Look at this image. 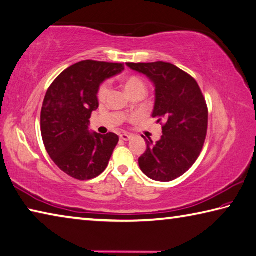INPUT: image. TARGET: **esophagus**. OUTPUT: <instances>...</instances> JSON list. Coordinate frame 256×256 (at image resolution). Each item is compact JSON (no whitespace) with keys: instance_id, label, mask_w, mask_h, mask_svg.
I'll return each instance as SVG.
<instances>
[{"instance_id":"obj_1","label":"esophagus","mask_w":256,"mask_h":256,"mask_svg":"<svg viewBox=\"0 0 256 256\" xmlns=\"http://www.w3.org/2000/svg\"><path fill=\"white\" fill-rule=\"evenodd\" d=\"M131 138L132 136H130V134H128V133H123V134H120V138L122 141H128Z\"/></svg>"}]
</instances>
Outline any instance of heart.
Segmentation results:
<instances>
[{"label": "heart", "instance_id": "heart-1", "mask_svg": "<svg viewBox=\"0 0 256 256\" xmlns=\"http://www.w3.org/2000/svg\"><path fill=\"white\" fill-rule=\"evenodd\" d=\"M123 87L125 92L131 96L136 94L138 92H146V85H144L143 80L140 77L138 76H128L123 80ZM110 92V86L108 84H102L100 87L98 88V92H97V96H98V100L100 102H104L106 100Z\"/></svg>", "mask_w": 256, "mask_h": 256}]
</instances>
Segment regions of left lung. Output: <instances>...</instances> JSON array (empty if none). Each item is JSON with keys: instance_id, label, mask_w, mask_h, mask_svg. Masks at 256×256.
Returning a JSON list of instances; mask_svg holds the SVG:
<instances>
[{"instance_id": "left-lung-1", "label": "left lung", "mask_w": 256, "mask_h": 256, "mask_svg": "<svg viewBox=\"0 0 256 256\" xmlns=\"http://www.w3.org/2000/svg\"><path fill=\"white\" fill-rule=\"evenodd\" d=\"M126 64L153 82L152 118L164 122L160 140H146V151L138 158V166L152 180L172 181L187 172L200 154L208 126L206 100L197 82L172 64Z\"/></svg>"}]
</instances>
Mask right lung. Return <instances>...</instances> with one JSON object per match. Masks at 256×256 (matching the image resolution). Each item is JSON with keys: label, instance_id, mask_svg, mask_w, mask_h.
<instances>
[{"label": "right lung", "instance_id": "obj_1", "mask_svg": "<svg viewBox=\"0 0 256 256\" xmlns=\"http://www.w3.org/2000/svg\"><path fill=\"white\" fill-rule=\"evenodd\" d=\"M124 70L122 64L82 60L64 70L48 88L41 108V136L51 159L64 174L90 180L106 169L118 142L114 133L90 132L100 84Z\"/></svg>", "mask_w": 256, "mask_h": 256}]
</instances>
